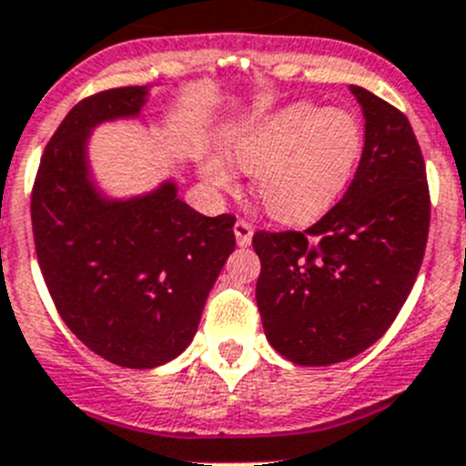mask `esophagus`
Here are the masks:
<instances>
[{
    "label": "esophagus",
    "mask_w": 466,
    "mask_h": 466,
    "mask_svg": "<svg viewBox=\"0 0 466 466\" xmlns=\"http://www.w3.org/2000/svg\"><path fill=\"white\" fill-rule=\"evenodd\" d=\"M233 230H236V240L240 247H249L252 245V236H254V228L252 224L247 219H238L236 226H233Z\"/></svg>",
    "instance_id": "34e87169"
}]
</instances>
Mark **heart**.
I'll list each match as a JSON object with an SVG mask.
<instances>
[{"label":"heart","instance_id":"b5f03b06","mask_svg":"<svg viewBox=\"0 0 466 466\" xmlns=\"http://www.w3.org/2000/svg\"><path fill=\"white\" fill-rule=\"evenodd\" d=\"M364 130L345 109L294 105L247 126L230 139V160L254 177L261 208L284 224H303L331 208L361 154ZM214 187L230 184L219 160L203 163Z\"/></svg>","mask_w":466,"mask_h":466}]
</instances>
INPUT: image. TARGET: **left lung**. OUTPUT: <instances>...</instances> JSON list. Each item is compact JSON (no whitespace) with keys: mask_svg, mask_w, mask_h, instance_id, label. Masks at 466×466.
<instances>
[{"mask_svg":"<svg viewBox=\"0 0 466 466\" xmlns=\"http://www.w3.org/2000/svg\"><path fill=\"white\" fill-rule=\"evenodd\" d=\"M364 151L345 196L306 230H257V306L279 355L299 366L357 357L413 289L430 233L425 158L409 118L361 86Z\"/></svg>","mask_w":466,"mask_h":466,"instance_id":"1","label":"left lung"}]
</instances>
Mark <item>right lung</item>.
Returning <instances> with one entry per match:
<instances>
[{"label":"right lung","instance_id":"add662e5","mask_svg":"<svg viewBox=\"0 0 466 466\" xmlns=\"http://www.w3.org/2000/svg\"><path fill=\"white\" fill-rule=\"evenodd\" d=\"M147 95L149 86H126L72 106L32 188L36 258L57 312L86 348L126 369H154L182 355L236 249V217L196 212L175 182L126 200L95 187L93 127L139 116Z\"/></svg>","mask_w":466,"mask_h":466}]
</instances>
